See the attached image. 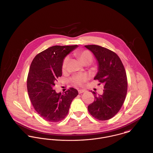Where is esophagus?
<instances>
[{"label": "esophagus", "instance_id": "esophagus-1", "mask_svg": "<svg viewBox=\"0 0 153 153\" xmlns=\"http://www.w3.org/2000/svg\"><path fill=\"white\" fill-rule=\"evenodd\" d=\"M85 92V89H79L78 90V92H79V94H82V93H83V92Z\"/></svg>", "mask_w": 153, "mask_h": 153}]
</instances>
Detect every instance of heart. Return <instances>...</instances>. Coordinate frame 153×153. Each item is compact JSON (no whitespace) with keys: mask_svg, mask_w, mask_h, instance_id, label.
I'll return each mask as SVG.
<instances>
[{"mask_svg":"<svg viewBox=\"0 0 153 153\" xmlns=\"http://www.w3.org/2000/svg\"><path fill=\"white\" fill-rule=\"evenodd\" d=\"M74 55L76 56L78 59L83 64H90L92 59L93 56L92 53L88 50L83 51H76L74 53ZM69 61V57L66 56L62 63V70L64 71L66 69L68 62ZM88 79V75L85 74H78L73 75L71 78V81L76 85H82Z\"/></svg>","mask_w":153,"mask_h":153,"instance_id":"obj_1","label":"heart"}]
</instances>
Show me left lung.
I'll use <instances>...</instances> for the list:
<instances>
[{
    "mask_svg": "<svg viewBox=\"0 0 153 153\" xmlns=\"http://www.w3.org/2000/svg\"><path fill=\"white\" fill-rule=\"evenodd\" d=\"M85 47L97 60L98 71L94 79L104 85L101 95L97 96L91 91L95 95V100L88 106V109L97 119L109 120L120 111L125 99L127 91L125 69L119 56L111 50L97 45Z\"/></svg>",
    "mask_w": 153,
    "mask_h": 153,
    "instance_id": "1",
    "label": "left lung"
}]
</instances>
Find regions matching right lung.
<instances>
[{
  "label": "right lung",
  "mask_w": 153,
  "mask_h": 153,
  "mask_svg": "<svg viewBox=\"0 0 153 153\" xmlns=\"http://www.w3.org/2000/svg\"><path fill=\"white\" fill-rule=\"evenodd\" d=\"M75 45H54L34 57L28 74L27 87L31 102L42 117L50 122H58L67 115L72 100L78 95L76 89L61 94L53 89L55 82L62 76V63Z\"/></svg>",
  "instance_id": "obj_1"
}]
</instances>
